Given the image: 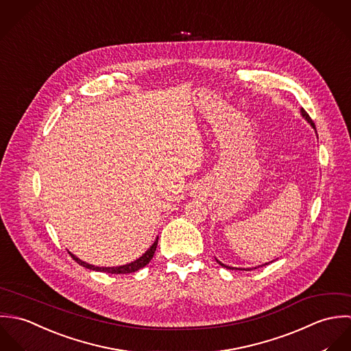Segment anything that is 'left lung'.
Wrapping results in <instances>:
<instances>
[{"mask_svg":"<svg viewBox=\"0 0 351 351\" xmlns=\"http://www.w3.org/2000/svg\"><path fill=\"white\" fill-rule=\"evenodd\" d=\"M301 115H302V117H304V118H305V119H306V121H308V123H311V126H312V128H313V129H316V128H315V123H313V121H312V119H311V117H309V115H308V114H306V111H305V110H304V108H301ZM217 262H218V263H219V265H221V266H222V267H225V269H229V270H234V267H230V266H226V265H223V263H221V262H219V261H217ZM266 265H267V263H266ZM263 266H265V265H263ZM255 269H256V267H255ZM236 270H245V271H250V270H251V269H236Z\"/></svg>","mask_w":351,"mask_h":351,"instance_id":"8db88e82","label":"left lung"}]
</instances>
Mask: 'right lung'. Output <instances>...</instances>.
Wrapping results in <instances>:
<instances>
[{
	"mask_svg": "<svg viewBox=\"0 0 351 351\" xmlns=\"http://www.w3.org/2000/svg\"><path fill=\"white\" fill-rule=\"evenodd\" d=\"M157 241H158V237L154 240V243L152 244V247L141 256L137 261L129 263V265H123V266H118V267H99V266H93V265H89V263H85L82 262L81 259H78L77 256H74L71 252V258L82 267L85 269H89V270H93V271H101V273H108V274H130V273H134V271H138L142 267H145L153 258L154 255V251L157 248Z\"/></svg>",
	"mask_w": 351,
	"mask_h": 351,
	"instance_id": "add662e5",
	"label": "right lung"
}]
</instances>
